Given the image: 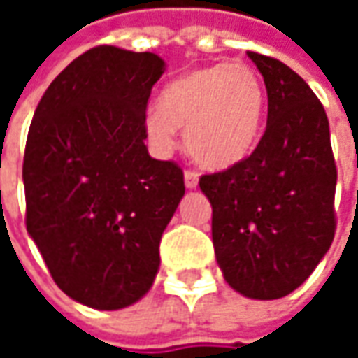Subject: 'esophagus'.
I'll return each instance as SVG.
<instances>
[{"mask_svg": "<svg viewBox=\"0 0 358 358\" xmlns=\"http://www.w3.org/2000/svg\"><path fill=\"white\" fill-rule=\"evenodd\" d=\"M183 177H185L187 189H195V187H197V183H199V175H197L195 171H191V169H187Z\"/></svg>", "mask_w": 358, "mask_h": 358, "instance_id": "1", "label": "esophagus"}]
</instances>
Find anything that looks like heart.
<instances>
[{
  "instance_id": "b5f03b06",
  "label": "heart",
  "mask_w": 358,
  "mask_h": 358,
  "mask_svg": "<svg viewBox=\"0 0 358 358\" xmlns=\"http://www.w3.org/2000/svg\"><path fill=\"white\" fill-rule=\"evenodd\" d=\"M265 115V90L253 69L215 63L171 81L159 105L145 111V131L169 151L177 127L185 130L187 151L197 163L225 169L253 151Z\"/></svg>"
}]
</instances>
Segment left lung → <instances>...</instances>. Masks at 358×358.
I'll return each instance as SVG.
<instances>
[{"instance_id": "left-lung-1", "label": "left lung", "mask_w": 358, "mask_h": 358, "mask_svg": "<svg viewBox=\"0 0 358 358\" xmlns=\"http://www.w3.org/2000/svg\"><path fill=\"white\" fill-rule=\"evenodd\" d=\"M247 55L267 87V127L249 157L203 175L199 187L225 281L271 301L307 281L333 243L337 165L329 119L305 79L275 57Z\"/></svg>"}]
</instances>
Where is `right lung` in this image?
I'll use <instances>...</instances> for the list:
<instances>
[{"instance_id":"1","label":"right lung","mask_w":358,"mask_h":358,"mask_svg":"<svg viewBox=\"0 0 358 358\" xmlns=\"http://www.w3.org/2000/svg\"><path fill=\"white\" fill-rule=\"evenodd\" d=\"M165 71L155 53L99 45L51 81L23 155L25 225L55 285L91 309L137 303L185 195L183 171L149 155L145 111Z\"/></svg>"}]
</instances>
